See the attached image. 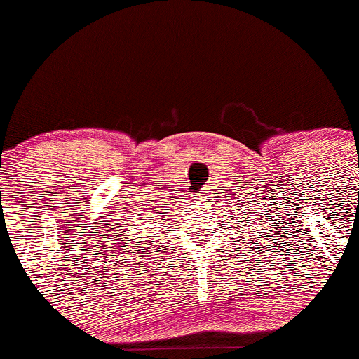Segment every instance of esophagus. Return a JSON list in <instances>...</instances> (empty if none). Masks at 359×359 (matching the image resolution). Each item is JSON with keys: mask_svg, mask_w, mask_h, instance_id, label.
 <instances>
[{"mask_svg": "<svg viewBox=\"0 0 359 359\" xmlns=\"http://www.w3.org/2000/svg\"><path fill=\"white\" fill-rule=\"evenodd\" d=\"M208 194H210L208 187H205V189H203L200 193V200H205V198H208Z\"/></svg>", "mask_w": 359, "mask_h": 359, "instance_id": "obj_1", "label": "esophagus"}]
</instances>
